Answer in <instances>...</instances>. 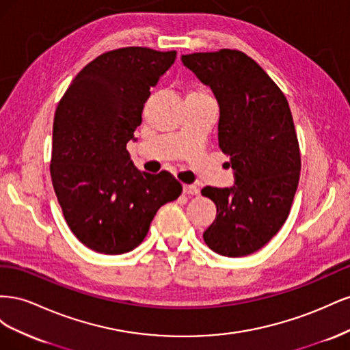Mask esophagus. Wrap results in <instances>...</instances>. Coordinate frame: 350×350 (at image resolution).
<instances>
[{
    "mask_svg": "<svg viewBox=\"0 0 350 350\" xmlns=\"http://www.w3.org/2000/svg\"><path fill=\"white\" fill-rule=\"evenodd\" d=\"M183 191L188 196H197V194H200V188L194 184H189V185L183 187Z\"/></svg>",
    "mask_w": 350,
    "mask_h": 350,
    "instance_id": "1",
    "label": "esophagus"
}]
</instances>
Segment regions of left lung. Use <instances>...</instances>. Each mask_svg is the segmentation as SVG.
Listing matches in <instances>:
<instances>
[{
	"label": "left lung",
	"mask_w": 350,
	"mask_h": 350,
	"mask_svg": "<svg viewBox=\"0 0 350 350\" xmlns=\"http://www.w3.org/2000/svg\"><path fill=\"white\" fill-rule=\"evenodd\" d=\"M181 61L215 94L219 147L235 176L232 187L201 189L217 210L204 242L220 256H248L278 234L298 188L301 154L289 103L241 51L197 52Z\"/></svg>",
	"instance_id": "1"
}]
</instances>
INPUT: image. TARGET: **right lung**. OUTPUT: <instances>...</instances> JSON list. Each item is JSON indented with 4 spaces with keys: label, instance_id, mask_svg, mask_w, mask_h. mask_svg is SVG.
Returning <instances> with one entry per match:
<instances>
[{
    "label": "right lung",
    "instance_id": "obj_1",
    "mask_svg": "<svg viewBox=\"0 0 350 350\" xmlns=\"http://www.w3.org/2000/svg\"><path fill=\"white\" fill-rule=\"evenodd\" d=\"M175 58V51L140 46L105 52L58 103L52 185L68 228L93 251L115 256L139 247L156 211L183 193L169 172L139 171L126 150L146 100Z\"/></svg>",
    "mask_w": 350,
    "mask_h": 350
}]
</instances>
